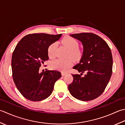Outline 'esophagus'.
<instances>
[{
	"label": "esophagus",
	"instance_id": "esophagus-1",
	"mask_svg": "<svg viewBox=\"0 0 125 125\" xmlns=\"http://www.w3.org/2000/svg\"><path fill=\"white\" fill-rule=\"evenodd\" d=\"M66 74H67V73H66V72H61V75H62V76H64Z\"/></svg>",
	"mask_w": 125,
	"mask_h": 125
}]
</instances>
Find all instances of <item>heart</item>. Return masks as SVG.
<instances>
[{"label": "heart", "mask_w": 125, "mask_h": 125, "mask_svg": "<svg viewBox=\"0 0 125 125\" xmlns=\"http://www.w3.org/2000/svg\"><path fill=\"white\" fill-rule=\"evenodd\" d=\"M62 43L68 50H69L68 55V57L72 58L75 61H79L82 58V51L79 48V44L76 39L70 36H66L62 39ZM56 48V43H51L48 46V55L50 58H53L55 57ZM72 59L71 58L64 60L56 59L51 61L50 63V67L53 69L66 71L73 64V61Z\"/></svg>", "instance_id": "heart-1"}]
</instances>
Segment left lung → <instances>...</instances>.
<instances>
[{"label":"left lung","instance_id":"left-lung-1","mask_svg":"<svg viewBox=\"0 0 125 125\" xmlns=\"http://www.w3.org/2000/svg\"><path fill=\"white\" fill-rule=\"evenodd\" d=\"M70 36L81 42L83 52L80 63L73 67L81 73L72 74L74 79L68 89L76 99L90 101L102 94L111 79L113 68L111 50L103 39L94 33H76ZM85 72L86 75L82 77Z\"/></svg>","mask_w":125,"mask_h":125}]
</instances>
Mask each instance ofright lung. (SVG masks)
<instances>
[{"mask_svg":"<svg viewBox=\"0 0 125 125\" xmlns=\"http://www.w3.org/2000/svg\"><path fill=\"white\" fill-rule=\"evenodd\" d=\"M62 34L32 33L24 36L12 53V77L17 89L28 100L40 101L51 94L55 83L61 77L56 70L39 72L41 65L49 60L48 48Z\"/></svg>","mask_w":125,"mask_h":125,"instance_id":"add662e5","label":"right lung"}]
</instances>
